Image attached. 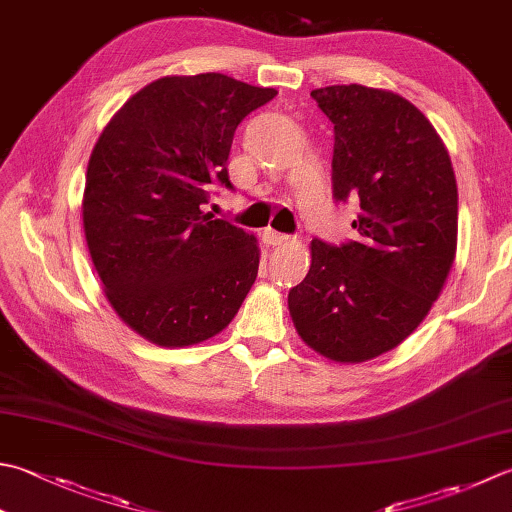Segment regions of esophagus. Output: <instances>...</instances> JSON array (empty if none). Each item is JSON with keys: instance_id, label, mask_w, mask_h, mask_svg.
Masks as SVG:
<instances>
[{"instance_id": "34e87169", "label": "esophagus", "mask_w": 512, "mask_h": 512, "mask_svg": "<svg viewBox=\"0 0 512 512\" xmlns=\"http://www.w3.org/2000/svg\"><path fill=\"white\" fill-rule=\"evenodd\" d=\"M264 242H268L270 246H282L290 242V235L284 233H277V230H264Z\"/></svg>"}]
</instances>
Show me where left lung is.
I'll return each instance as SVG.
<instances>
[{"label":"left lung","mask_w":512,"mask_h":512,"mask_svg":"<svg viewBox=\"0 0 512 512\" xmlns=\"http://www.w3.org/2000/svg\"><path fill=\"white\" fill-rule=\"evenodd\" d=\"M335 124L333 195L359 199L357 237L310 242V270L290 288L299 337L333 362L359 364L424 322L457 250V182L422 110L362 84L310 93Z\"/></svg>","instance_id":"left-lung-1"}]
</instances>
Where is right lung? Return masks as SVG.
I'll list each match as a JSON object with an SVG mask.
<instances>
[{"label": "right lung", "instance_id": "add662e5", "mask_svg": "<svg viewBox=\"0 0 512 512\" xmlns=\"http://www.w3.org/2000/svg\"><path fill=\"white\" fill-rule=\"evenodd\" d=\"M277 95L222 73L150 82L117 110L90 153L84 235L122 322L166 348L233 322L255 284V235L204 213L228 179L239 122Z\"/></svg>", "mask_w": 512, "mask_h": 512}]
</instances>
